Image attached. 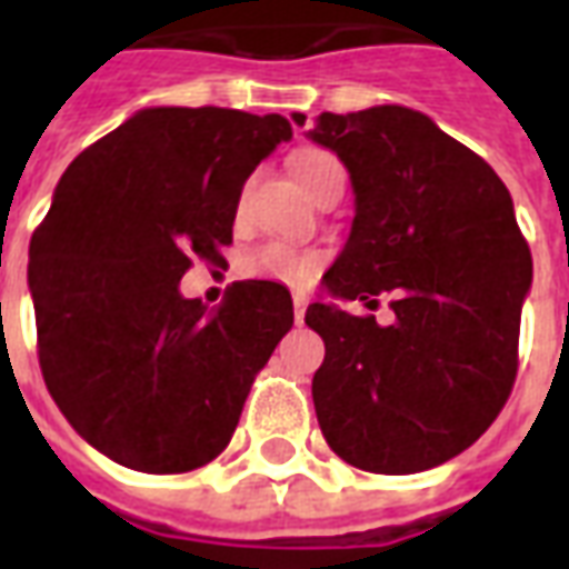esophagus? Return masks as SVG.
Wrapping results in <instances>:
<instances>
[{"label":"esophagus","instance_id":"esophagus-1","mask_svg":"<svg viewBox=\"0 0 569 569\" xmlns=\"http://www.w3.org/2000/svg\"><path fill=\"white\" fill-rule=\"evenodd\" d=\"M292 308H296V322L301 326V322H305V310H308V298L296 296L292 298Z\"/></svg>","mask_w":569,"mask_h":569}]
</instances>
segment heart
<instances>
[{
  "label": "heart",
  "instance_id": "1",
  "mask_svg": "<svg viewBox=\"0 0 569 569\" xmlns=\"http://www.w3.org/2000/svg\"><path fill=\"white\" fill-rule=\"evenodd\" d=\"M292 173L305 186V191H310L317 198L326 182L345 179V167H341V161L335 158L332 151L308 146V149H298L292 154ZM240 207H243V200H240ZM320 252L292 249L286 247V243H268V247H261L249 259V271L289 286H308L317 277V271H320Z\"/></svg>",
  "mask_w": 569,
  "mask_h": 569
}]
</instances>
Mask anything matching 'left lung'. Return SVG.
<instances>
[{
    "label": "left lung",
    "mask_w": 569,
    "mask_h": 569,
    "mask_svg": "<svg viewBox=\"0 0 569 569\" xmlns=\"http://www.w3.org/2000/svg\"><path fill=\"white\" fill-rule=\"evenodd\" d=\"M308 137L345 161L357 191L322 283L371 310L390 296L393 310L381 326L310 305L305 322L326 341L317 420L345 463L423 472L466 451L512 393L530 247L490 163L415 109L322 112Z\"/></svg>",
    "instance_id": "1"
}]
</instances>
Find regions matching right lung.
Listing matches in <instances>:
<instances>
[{"label": "right lung", "mask_w": 569, "mask_h": 569, "mask_svg": "<svg viewBox=\"0 0 569 569\" xmlns=\"http://www.w3.org/2000/svg\"><path fill=\"white\" fill-rule=\"evenodd\" d=\"M289 137L283 116L158 106L60 176L30 240L39 366L116 463L173 476L216 460L292 329V296L271 280H240L219 310L179 296L194 256L222 264L243 182Z\"/></svg>", "instance_id": "add662e5"}]
</instances>
